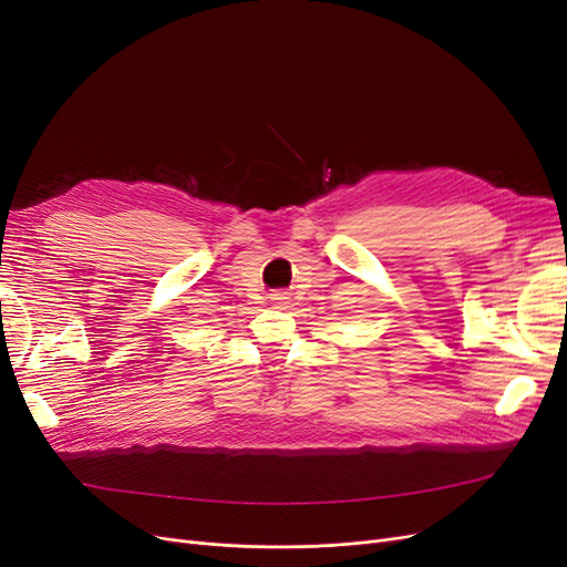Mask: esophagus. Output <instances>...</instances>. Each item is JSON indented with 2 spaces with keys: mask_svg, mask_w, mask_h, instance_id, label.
Returning <instances> with one entry per match:
<instances>
[{
  "mask_svg": "<svg viewBox=\"0 0 567 567\" xmlns=\"http://www.w3.org/2000/svg\"><path fill=\"white\" fill-rule=\"evenodd\" d=\"M271 300H277V302H279V305H284V300H288V298H286V296H284V293H277V296H274V298H271Z\"/></svg>",
  "mask_w": 567,
  "mask_h": 567,
  "instance_id": "34e87169",
  "label": "esophagus"
}]
</instances>
